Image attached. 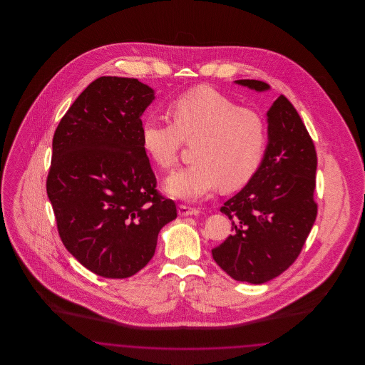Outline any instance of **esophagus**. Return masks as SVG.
<instances>
[{"mask_svg":"<svg viewBox=\"0 0 365 365\" xmlns=\"http://www.w3.org/2000/svg\"><path fill=\"white\" fill-rule=\"evenodd\" d=\"M178 212H179L180 216H195V215L200 213L198 209L191 208V207H187V205H179Z\"/></svg>","mask_w":365,"mask_h":365,"instance_id":"34e87169","label":"esophagus"}]
</instances>
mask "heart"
<instances>
[{
	"instance_id": "heart-1",
	"label": "heart",
	"mask_w": 365,
	"mask_h": 365,
	"mask_svg": "<svg viewBox=\"0 0 365 365\" xmlns=\"http://www.w3.org/2000/svg\"><path fill=\"white\" fill-rule=\"evenodd\" d=\"M173 122L149 118L140 139L157 167L171 170L185 142H195L192 164L171 175L167 191L185 201H198L222 186L241 189L260 168L267 131L260 115L209 86L191 88L170 105Z\"/></svg>"
}]
</instances>
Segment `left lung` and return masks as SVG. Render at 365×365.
Here are the masks:
<instances>
[{
	"label": "left lung",
	"mask_w": 365,
	"mask_h": 365,
	"mask_svg": "<svg viewBox=\"0 0 365 365\" xmlns=\"http://www.w3.org/2000/svg\"><path fill=\"white\" fill-rule=\"evenodd\" d=\"M237 83L269 88L256 79ZM267 116L264 160L253 179L220 208L232 234L212 249L213 260L231 278L253 284L277 278L297 260L317 216V156L305 124L283 94Z\"/></svg>",
	"instance_id": "left-lung-1"
}]
</instances>
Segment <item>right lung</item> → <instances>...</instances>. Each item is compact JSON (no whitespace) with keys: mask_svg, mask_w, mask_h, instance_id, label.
<instances>
[{"mask_svg":"<svg viewBox=\"0 0 365 365\" xmlns=\"http://www.w3.org/2000/svg\"><path fill=\"white\" fill-rule=\"evenodd\" d=\"M155 98L138 79L101 76L71 105L53 135L46 191L71 255L104 278L135 275L176 205L157 190L140 116Z\"/></svg>","mask_w":365,"mask_h":365,"instance_id":"add662e5","label":"right lung"}]
</instances>
